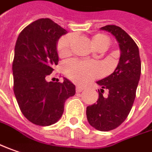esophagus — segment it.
<instances>
[{
	"instance_id": "1",
	"label": "esophagus",
	"mask_w": 152,
	"mask_h": 152,
	"mask_svg": "<svg viewBox=\"0 0 152 152\" xmlns=\"http://www.w3.org/2000/svg\"><path fill=\"white\" fill-rule=\"evenodd\" d=\"M83 87H80V86H77L76 88V93H80V92H82L83 90Z\"/></svg>"
}]
</instances>
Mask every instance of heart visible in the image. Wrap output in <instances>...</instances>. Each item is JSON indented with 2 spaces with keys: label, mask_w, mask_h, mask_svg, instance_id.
Here are the masks:
<instances>
[{
  "label": "heart",
  "mask_w": 152,
  "mask_h": 152,
  "mask_svg": "<svg viewBox=\"0 0 152 152\" xmlns=\"http://www.w3.org/2000/svg\"><path fill=\"white\" fill-rule=\"evenodd\" d=\"M73 37L71 35L62 37L57 43V51L61 57L67 55L70 50ZM92 42L99 51L104 50L110 45V39L102 34H97L92 37ZM64 75L76 83L84 84L97 78L100 75V69L98 64L92 62L81 61L78 59H70L65 61L62 65Z\"/></svg>",
  "instance_id": "1"
}]
</instances>
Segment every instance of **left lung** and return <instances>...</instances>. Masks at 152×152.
<instances>
[{"label": "left lung", "mask_w": 152, "mask_h": 152, "mask_svg": "<svg viewBox=\"0 0 152 152\" xmlns=\"http://www.w3.org/2000/svg\"><path fill=\"white\" fill-rule=\"evenodd\" d=\"M100 30L115 37L121 56L114 72L97 82L102 89L99 90L97 102L88 106L86 113L92 127L99 131H110L120 126L132 109L140 78L141 61L137 44L122 28L105 25ZM104 89L109 91L107 97L102 96Z\"/></svg>", "instance_id": "left-lung-1"}]
</instances>
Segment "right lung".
I'll list each match as a JSON object with an SVG mask.
<instances>
[{
	"label": "right lung",
	"mask_w": 152,
	"mask_h": 152,
	"mask_svg": "<svg viewBox=\"0 0 152 152\" xmlns=\"http://www.w3.org/2000/svg\"><path fill=\"white\" fill-rule=\"evenodd\" d=\"M67 31L50 18H41L23 29L15 45L13 91L23 115L38 126H49L62 116L65 100L75 95L68 79L48 82L58 64L57 43Z\"/></svg>",
	"instance_id": "obj_1"
}]
</instances>
